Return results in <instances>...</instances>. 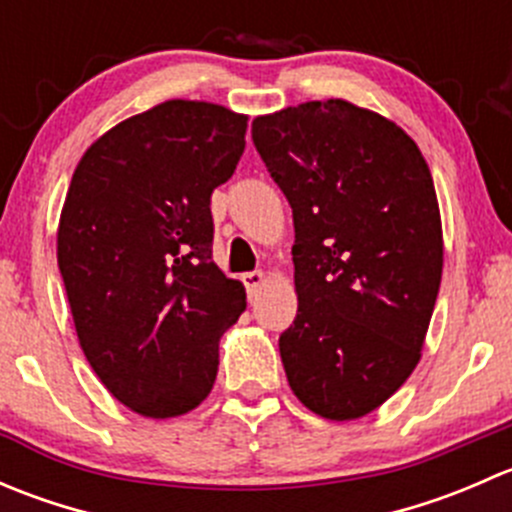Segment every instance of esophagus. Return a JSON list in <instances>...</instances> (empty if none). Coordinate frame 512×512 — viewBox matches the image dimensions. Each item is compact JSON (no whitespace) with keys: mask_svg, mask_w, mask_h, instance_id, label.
Segmentation results:
<instances>
[{"mask_svg":"<svg viewBox=\"0 0 512 512\" xmlns=\"http://www.w3.org/2000/svg\"><path fill=\"white\" fill-rule=\"evenodd\" d=\"M240 280H242V285H245V289H247V297L252 299L257 294V289H260L262 282H265V272H260V270L245 272V275H242Z\"/></svg>","mask_w":512,"mask_h":512,"instance_id":"1","label":"esophagus"}]
</instances>
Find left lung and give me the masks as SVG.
<instances>
[{
	"mask_svg": "<svg viewBox=\"0 0 512 512\" xmlns=\"http://www.w3.org/2000/svg\"><path fill=\"white\" fill-rule=\"evenodd\" d=\"M252 141L294 220L289 386L324 418L366 416L414 371L441 287L431 170L396 123L342 98L255 118Z\"/></svg>",
	"mask_w": 512,
	"mask_h": 512,
	"instance_id": "8db88e82",
	"label": "left lung"
}]
</instances>
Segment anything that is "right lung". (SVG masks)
<instances>
[{
  "label": "right lung",
  "instance_id": "obj_1",
  "mask_svg": "<svg viewBox=\"0 0 512 512\" xmlns=\"http://www.w3.org/2000/svg\"><path fill=\"white\" fill-rule=\"evenodd\" d=\"M247 118L165 101L118 123L76 165L59 270L91 369L141 416L188 414L218 376L245 287L213 262L210 195L245 151Z\"/></svg>",
  "mask_w": 512,
  "mask_h": 512
}]
</instances>
